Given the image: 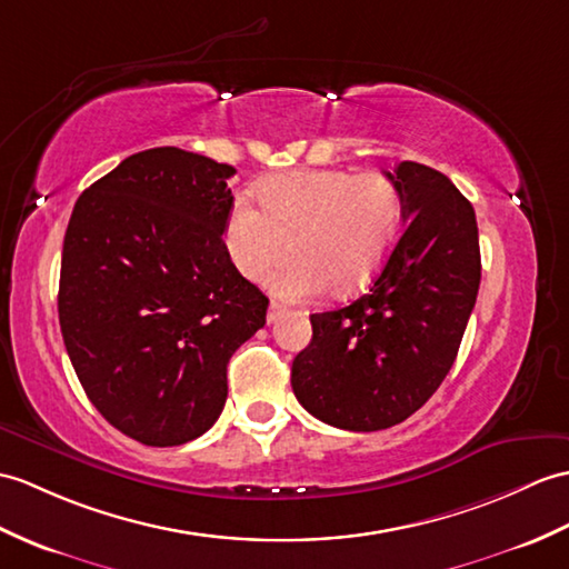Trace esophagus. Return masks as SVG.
I'll use <instances>...</instances> for the list:
<instances>
[{
    "instance_id": "34e87169",
    "label": "esophagus",
    "mask_w": 569,
    "mask_h": 569,
    "mask_svg": "<svg viewBox=\"0 0 569 569\" xmlns=\"http://www.w3.org/2000/svg\"><path fill=\"white\" fill-rule=\"evenodd\" d=\"M283 310H286V308L281 306V302L271 300V302H269V312H267V320H269V325H271V322H276V320H279V317L283 315Z\"/></svg>"
}]
</instances>
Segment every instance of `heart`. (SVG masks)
<instances>
[{
    "instance_id": "b5f03b06",
    "label": "heart",
    "mask_w": 569,
    "mask_h": 569,
    "mask_svg": "<svg viewBox=\"0 0 569 569\" xmlns=\"http://www.w3.org/2000/svg\"><path fill=\"white\" fill-rule=\"evenodd\" d=\"M259 208L237 203L224 222V249L242 276L261 281L286 254L273 290L288 300L366 286L386 263L402 224V198L380 171L300 169L257 189Z\"/></svg>"
}]
</instances>
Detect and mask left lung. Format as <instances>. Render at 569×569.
<instances>
[{
	"mask_svg": "<svg viewBox=\"0 0 569 569\" xmlns=\"http://www.w3.org/2000/svg\"><path fill=\"white\" fill-rule=\"evenodd\" d=\"M405 230L351 306L310 315L312 339L290 368L298 402L325 425L378 431L425 405L451 371L480 288L478 220L441 171H386Z\"/></svg>",
	"mask_w": 569,
	"mask_h": 569,
	"instance_id": "1",
	"label": "left lung"
}]
</instances>
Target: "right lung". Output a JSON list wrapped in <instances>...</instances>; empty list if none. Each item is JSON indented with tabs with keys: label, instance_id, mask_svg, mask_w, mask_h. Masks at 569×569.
<instances>
[{
	"label": "right lung",
	"instance_id": "right-lung-1",
	"mask_svg": "<svg viewBox=\"0 0 569 569\" xmlns=\"http://www.w3.org/2000/svg\"><path fill=\"white\" fill-rule=\"evenodd\" d=\"M232 174L179 148L130 154L77 198L64 232V349L101 417L144 446L213 427L230 356L267 325L269 298L222 242Z\"/></svg>",
	"mask_w": 569,
	"mask_h": 569
}]
</instances>
